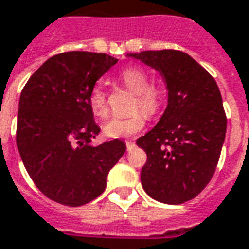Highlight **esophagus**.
Here are the masks:
<instances>
[{"instance_id": "34e87169", "label": "esophagus", "mask_w": 249, "mask_h": 249, "mask_svg": "<svg viewBox=\"0 0 249 249\" xmlns=\"http://www.w3.org/2000/svg\"><path fill=\"white\" fill-rule=\"evenodd\" d=\"M125 143H126V149H128V150H130V149H133V146H134V141H133V140H128V141H125Z\"/></svg>"}]
</instances>
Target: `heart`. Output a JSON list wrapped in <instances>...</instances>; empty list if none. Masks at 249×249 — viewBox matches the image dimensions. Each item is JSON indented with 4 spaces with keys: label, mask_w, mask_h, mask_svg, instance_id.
Masks as SVG:
<instances>
[{
    "label": "heart",
    "mask_w": 249,
    "mask_h": 249,
    "mask_svg": "<svg viewBox=\"0 0 249 249\" xmlns=\"http://www.w3.org/2000/svg\"><path fill=\"white\" fill-rule=\"evenodd\" d=\"M120 79L130 91L136 93L132 115L125 117H112L104 125V133L110 139L129 137L142 129L145 126L146 115H156L162 103L163 91L157 84H152L148 72L141 67H126L120 73ZM89 108L93 116L97 119H106L108 116V101L104 89L99 86L93 88L89 93ZM141 109V111H137Z\"/></svg>",
    "instance_id": "1"
}]
</instances>
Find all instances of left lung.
I'll return each mask as SVG.
<instances>
[{
	"label": "left lung",
	"mask_w": 249,
	"mask_h": 249,
	"mask_svg": "<svg viewBox=\"0 0 249 249\" xmlns=\"http://www.w3.org/2000/svg\"><path fill=\"white\" fill-rule=\"evenodd\" d=\"M126 56L157 70L167 88L163 115L136 141L148 156L141 170L143 190L161 203H185L207 186L220 157L227 119L218 84L178 50Z\"/></svg>",
	"instance_id": "left-lung-1"
}]
</instances>
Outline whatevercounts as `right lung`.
<instances>
[{
	"mask_svg": "<svg viewBox=\"0 0 249 249\" xmlns=\"http://www.w3.org/2000/svg\"><path fill=\"white\" fill-rule=\"evenodd\" d=\"M116 63L113 56L87 51L54 55L22 89L17 148L33 182L51 200L78 207L97 198L126 150L119 139L89 143L100 132L89 93Z\"/></svg>",
	"mask_w": 249,
	"mask_h": 249,
	"instance_id": "right-lung-1",
	"label": "right lung"
}]
</instances>
